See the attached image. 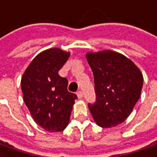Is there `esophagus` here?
I'll return each instance as SVG.
<instances>
[{
  "instance_id": "obj_1",
  "label": "esophagus",
  "mask_w": 157,
  "mask_h": 157,
  "mask_svg": "<svg viewBox=\"0 0 157 157\" xmlns=\"http://www.w3.org/2000/svg\"><path fill=\"white\" fill-rule=\"evenodd\" d=\"M76 95H77V97H78V98H83V93H82V91H78L77 92V93H76Z\"/></svg>"
}]
</instances>
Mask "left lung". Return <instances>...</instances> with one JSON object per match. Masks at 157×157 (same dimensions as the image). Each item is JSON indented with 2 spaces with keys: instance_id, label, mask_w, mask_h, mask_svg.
I'll use <instances>...</instances> for the list:
<instances>
[{
  "instance_id": "1",
  "label": "left lung",
  "mask_w": 157,
  "mask_h": 157,
  "mask_svg": "<svg viewBox=\"0 0 157 157\" xmlns=\"http://www.w3.org/2000/svg\"><path fill=\"white\" fill-rule=\"evenodd\" d=\"M86 59L94 76L96 102L89 103L98 125L111 128L131 113L143 86L138 67L124 55L110 50L88 53Z\"/></svg>"
}]
</instances>
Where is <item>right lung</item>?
<instances>
[{"instance_id":"obj_1","label":"right lung","mask_w":157,"mask_h":157,"mask_svg":"<svg viewBox=\"0 0 157 157\" xmlns=\"http://www.w3.org/2000/svg\"><path fill=\"white\" fill-rule=\"evenodd\" d=\"M69 56L60 48L47 49L33 59L22 77L24 102L34 121L46 131L66 128L77 98L67 91V79L58 74Z\"/></svg>"}]
</instances>
